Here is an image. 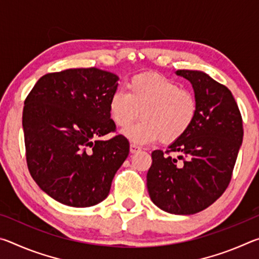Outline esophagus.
<instances>
[{"label":"esophagus","mask_w":259,"mask_h":259,"mask_svg":"<svg viewBox=\"0 0 259 259\" xmlns=\"http://www.w3.org/2000/svg\"><path fill=\"white\" fill-rule=\"evenodd\" d=\"M139 151H140V147L137 145V144H134V143L130 144V152L131 153H137Z\"/></svg>","instance_id":"esophagus-1"}]
</instances>
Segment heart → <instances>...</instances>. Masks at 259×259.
<instances>
[{
  "label": "heart",
  "mask_w": 259,
  "mask_h": 259,
  "mask_svg": "<svg viewBox=\"0 0 259 259\" xmlns=\"http://www.w3.org/2000/svg\"><path fill=\"white\" fill-rule=\"evenodd\" d=\"M111 119L124 129L138 119L143 120L124 131L135 143L161 140L170 144L181 139L198 115V100L193 91L156 73H143L126 83V94L116 90L108 103Z\"/></svg>",
  "instance_id": "b5f03b06"
}]
</instances>
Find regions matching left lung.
I'll use <instances>...</instances> for the list:
<instances>
[{
    "label": "left lung",
    "instance_id": "left-lung-1",
    "mask_svg": "<svg viewBox=\"0 0 259 259\" xmlns=\"http://www.w3.org/2000/svg\"><path fill=\"white\" fill-rule=\"evenodd\" d=\"M176 73L192 83L198 115L190 130L165 152H152L147 190L164 211L193 214L211 205L229 186L242 144V116L224 84L200 71Z\"/></svg>",
    "mask_w": 259,
    "mask_h": 259
}]
</instances>
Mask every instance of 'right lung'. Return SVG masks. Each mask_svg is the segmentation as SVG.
<instances>
[{
  "label": "right lung",
  "mask_w": 259,
  "mask_h": 259,
  "mask_svg": "<svg viewBox=\"0 0 259 259\" xmlns=\"http://www.w3.org/2000/svg\"><path fill=\"white\" fill-rule=\"evenodd\" d=\"M115 74L71 68L38 78L25 99L26 161L42 191L58 202L91 207L106 199L112 181L129 155V142L116 135L108 103Z\"/></svg>",
  "instance_id": "right-lung-1"
}]
</instances>
